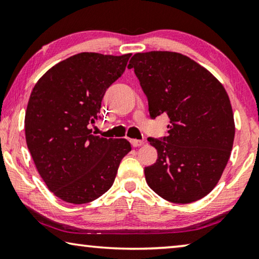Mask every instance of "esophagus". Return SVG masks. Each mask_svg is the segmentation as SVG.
Instances as JSON below:
<instances>
[{"instance_id":"obj_1","label":"esophagus","mask_w":259,"mask_h":259,"mask_svg":"<svg viewBox=\"0 0 259 259\" xmlns=\"http://www.w3.org/2000/svg\"><path fill=\"white\" fill-rule=\"evenodd\" d=\"M130 143L134 147H140V146L145 145V142H144V140H138V139H131Z\"/></svg>"}]
</instances>
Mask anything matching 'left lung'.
<instances>
[{"mask_svg": "<svg viewBox=\"0 0 259 259\" xmlns=\"http://www.w3.org/2000/svg\"><path fill=\"white\" fill-rule=\"evenodd\" d=\"M134 68L154 119H170L163 140L148 138L157 160L144 169L153 191L174 203H191L217 185L233 147L235 124L225 88L190 57L171 51L135 54Z\"/></svg>", "mask_w": 259, "mask_h": 259, "instance_id": "obj_1", "label": "left lung"}]
</instances>
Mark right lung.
Here are the masks:
<instances>
[{"instance_id":"obj_1","label":"right lung","mask_w":259,"mask_h":259,"mask_svg":"<svg viewBox=\"0 0 259 259\" xmlns=\"http://www.w3.org/2000/svg\"><path fill=\"white\" fill-rule=\"evenodd\" d=\"M130 57L81 52L52 66L33 88L26 143L43 182L65 202L82 204L102 196L131 151L126 139L99 137L90 129L105 93Z\"/></svg>"}]
</instances>
